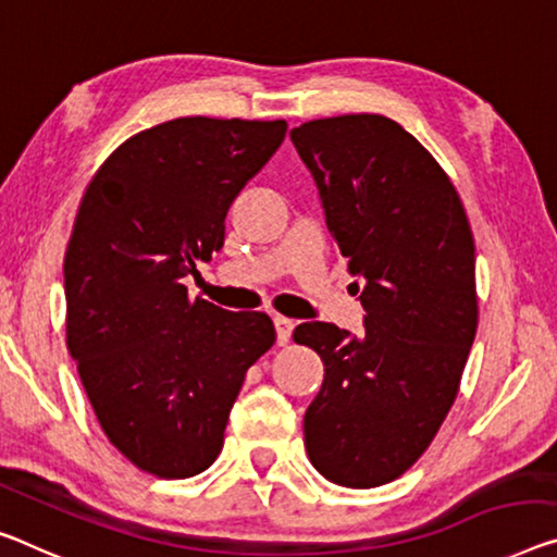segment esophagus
Wrapping results in <instances>:
<instances>
[{
    "mask_svg": "<svg viewBox=\"0 0 557 557\" xmlns=\"http://www.w3.org/2000/svg\"><path fill=\"white\" fill-rule=\"evenodd\" d=\"M273 326H276V344L286 346L290 341V333H294V321L286 319V315H276V319H273Z\"/></svg>",
    "mask_w": 557,
    "mask_h": 557,
    "instance_id": "34e87169",
    "label": "esophagus"
}]
</instances>
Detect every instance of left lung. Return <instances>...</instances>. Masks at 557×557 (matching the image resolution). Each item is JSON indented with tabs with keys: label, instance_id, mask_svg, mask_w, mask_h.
Wrapping results in <instances>:
<instances>
[{
	"label": "left lung",
	"instance_id": "obj_1",
	"mask_svg": "<svg viewBox=\"0 0 557 557\" xmlns=\"http://www.w3.org/2000/svg\"><path fill=\"white\" fill-rule=\"evenodd\" d=\"M290 141L366 311L363 336L323 321L294 331L326 371L306 450L331 483L375 487L423 456L458 396L478 329L473 231L446 171L388 116L313 119Z\"/></svg>",
	"mask_w": 557,
	"mask_h": 557
}]
</instances>
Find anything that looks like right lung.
I'll list each match as a JSON object with an SVG mask.
<instances>
[{
	"instance_id": "1",
	"label": "right lung",
	"mask_w": 557,
	"mask_h": 557,
	"mask_svg": "<svg viewBox=\"0 0 557 557\" xmlns=\"http://www.w3.org/2000/svg\"><path fill=\"white\" fill-rule=\"evenodd\" d=\"M286 122L182 116L134 134L84 189L64 253L66 348L101 431L159 478H191L224 446L246 371L276 331L182 284L224 246V219Z\"/></svg>"
}]
</instances>
